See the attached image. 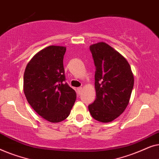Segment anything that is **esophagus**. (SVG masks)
Wrapping results in <instances>:
<instances>
[{
    "label": "esophagus",
    "mask_w": 159,
    "mask_h": 159,
    "mask_svg": "<svg viewBox=\"0 0 159 159\" xmlns=\"http://www.w3.org/2000/svg\"><path fill=\"white\" fill-rule=\"evenodd\" d=\"M82 90V88H77V93H78V94L80 95V93H81Z\"/></svg>",
    "instance_id": "obj_1"
}]
</instances>
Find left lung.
Masks as SVG:
<instances>
[{
    "label": "left lung",
    "mask_w": 159,
    "mask_h": 159,
    "mask_svg": "<svg viewBox=\"0 0 159 159\" xmlns=\"http://www.w3.org/2000/svg\"><path fill=\"white\" fill-rule=\"evenodd\" d=\"M95 66L96 98L88 106L91 116L103 123L119 117L128 106L134 86V76L127 59L107 43L91 45Z\"/></svg>",
    "instance_id": "left-lung-1"
}]
</instances>
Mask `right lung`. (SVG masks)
I'll use <instances>...</instances> for the list:
<instances>
[{
    "mask_svg": "<svg viewBox=\"0 0 159 159\" xmlns=\"http://www.w3.org/2000/svg\"><path fill=\"white\" fill-rule=\"evenodd\" d=\"M66 48L50 45L37 53L26 66L23 90L35 112L52 123L60 122L70 114L77 98L65 82L63 59Z\"/></svg>",
    "mask_w": 159,
    "mask_h": 159,
    "instance_id": "right-lung-1",
    "label": "right lung"
}]
</instances>
